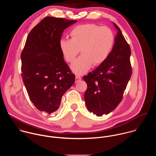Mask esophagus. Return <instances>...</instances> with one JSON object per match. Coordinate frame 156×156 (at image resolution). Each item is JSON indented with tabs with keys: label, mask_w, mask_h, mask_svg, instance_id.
<instances>
[{
	"label": "esophagus",
	"mask_w": 156,
	"mask_h": 156,
	"mask_svg": "<svg viewBox=\"0 0 156 156\" xmlns=\"http://www.w3.org/2000/svg\"><path fill=\"white\" fill-rule=\"evenodd\" d=\"M81 80V77L79 75H76V82H77Z\"/></svg>",
	"instance_id": "1"
}]
</instances>
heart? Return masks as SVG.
I'll return each mask as SVG.
<instances>
[{
    "mask_svg": "<svg viewBox=\"0 0 156 156\" xmlns=\"http://www.w3.org/2000/svg\"><path fill=\"white\" fill-rule=\"evenodd\" d=\"M71 38H62L61 51L67 62H72L80 52L82 55L71 66L77 74L86 73L91 67L98 66L109 57L115 42L111 29L107 26L88 23L74 27L70 32Z\"/></svg>",
    "mask_w": 156,
    "mask_h": 156,
    "instance_id": "obj_1",
    "label": "heart"
}]
</instances>
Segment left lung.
Listing matches in <instances>:
<instances>
[{
  "mask_svg": "<svg viewBox=\"0 0 156 156\" xmlns=\"http://www.w3.org/2000/svg\"><path fill=\"white\" fill-rule=\"evenodd\" d=\"M115 43L107 59L83 80L87 83L84 98L88 111L97 116L113 111L123 98L132 74L131 49L119 27Z\"/></svg>",
  "mask_w": 156,
  "mask_h": 156,
  "instance_id": "1",
  "label": "left lung"
}]
</instances>
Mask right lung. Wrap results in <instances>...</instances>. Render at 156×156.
I'll return each instance as SVG.
<instances>
[{"label": "right lung", "mask_w": 156, "mask_h": 156, "mask_svg": "<svg viewBox=\"0 0 156 156\" xmlns=\"http://www.w3.org/2000/svg\"><path fill=\"white\" fill-rule=\"evenodd\" d=\"M76 22L45 17L29 32L21 53L22 77L29 98L47 114L58 109L62 97L75 81L59 44L64 29Z\"/></svg>", "instance_id": "add662e5"}]
</instances>
